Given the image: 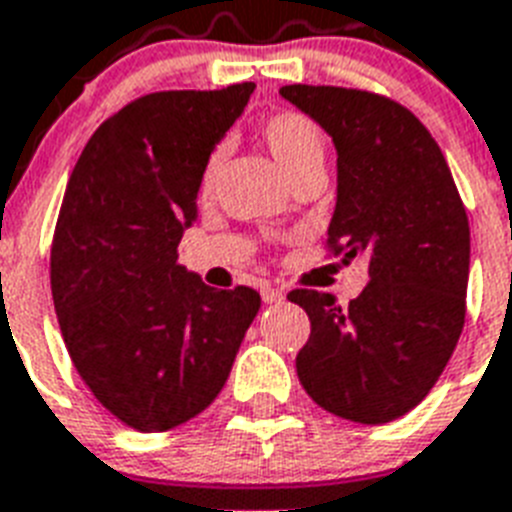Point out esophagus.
I'll return each instance as SVG.
<instances>
[{
	"mask_svg": "<svg viewBox=\"0 0 512 512\" xmlns=\"http://www.w3.org/2000/svg\"><path fill=\"white\" fill-rule=\"evenodd\" d=\"M260 294H263V302H268V305H273V302H281V299H284V292H281V289H276V286H263V289H260Z\"/></svg>",
	"mask_w": 512,
	"mask_h": 512,
	"instance_id": "34e87169",
	"label": "esophagus"
}]
</instances>
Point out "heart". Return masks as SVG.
Here are the masks:
<instances>
[{
  "label": "heart",
  "instance_id": "obj_1",
  "mask_svg": "<svg viewBox=\"0 0 512 512\" xmlns=\"http://www.w3.org/2000/svg\"><path fill=\"white\" fill-rule=\"evenodd\" d=\"M265 147L276 160L278 170L284 173L286 181L313 162H323V134L313 120L302 112H276L260 128ZM220 162H223V147L213 149L202 165L199 176V194L207 197L215 186Z\"/></svg>",
  "mask_w": 512,
  "mask_h": 512
}]
</instances>
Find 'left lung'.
Masks as SVG:
<instances>
[{"label": "left lung", "mask_w": 512, "mask_h": 512, "mask_svg": "<svg viewBox=\"0 0 512 512\" xmlns=\"http://www.w3.org/2000/svg\"><path fill=\"white\" fill-rule=\"evenodd\" d=\"M331 136L336 207L328 244L368 257L360 297L294 289L310 315L297 376L344 421L389 423L431 392L460 339L471 228L442 149L421 120L371 91L292 83L278 91Z\"/></svg>", "instance_id": "left-lung-1"}]
</instances>
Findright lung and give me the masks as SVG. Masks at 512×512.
I'll return each mask as SVG.
<instances>
[{"label": "right lung", "instance_id": "obj_1", "mask_svg": "<svg viewBox=\"0 0 512 512\" xmlns=\"http://www.w3.org/2000/svg\"><path fill=\"white\" fill-rule=\"evenodd\" d=\"M255 83L157 91L94 131L65 189L52 297L76 371L136 431L191 421L226 384L260 294L218 292L178 263L202 165Z\"/></svg>", "mask_w": 512, "mask_h": 512}]
</instances>
